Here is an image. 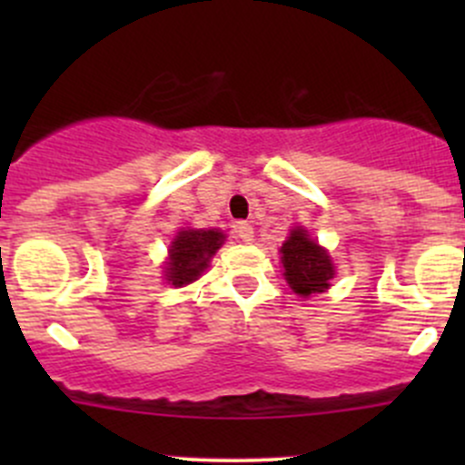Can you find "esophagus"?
<instances>
[{"label": "esophagus", "mask_w": 465, "mask_h": 465, "mask_svg": "<svg viewBox=\"0 0 465 465\" xmlns=\"http://www.w3.org/2000/svg\"><path fill=\"white\" fill-rule=\"evenodd\" d=\"M233 232H236V236L241 238L242 242H252V241H254V227H252L250 223H238Z\"/></svg>", "instance_id": "obj_1"}]
</instances>
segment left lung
Segmentation results:
<instances>
[{"mask_svg": "<svg viewBox=\"0 0 465 465\" xmlns=\"http://www.w3.org/2000/svg\"><path fill=\"white\" fill-rule=\"evenodd\" d=\"M281 261L285 267V279L290 288L302 297L323 292L331 285L335 267L326 252L308 236L306 229H292L288 241L281 247Z\"/></svg>", "mask_w": 465, "mask_h": 465, "instance_id": "obj_1", "label": "left lung"}]
</instances>
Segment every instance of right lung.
<instances>
[{
  "label": "right lung",
  "mask_w": 465,
  "mask_h": 465,
  "mask_svg": "<svg viewBox=\"0 0 465 465\" xmlns=\"http://www.w3.org/2000/svg\"><path fill=\"white\" fill-rule=\"evenodd\" d=\"M223 241V233L213 229H186L177 233L166 262V279L173 285H186L198 279Z\"/></svg>",
  "instance_id": "right-lung-1"
}]
</instances>
